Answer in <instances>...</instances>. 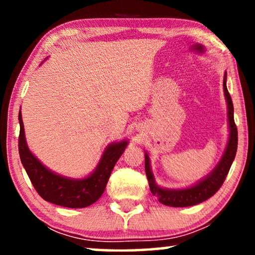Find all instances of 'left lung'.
<instances>
[{
  "label": "left lung",
  "mask_w": 255,
  "mask_h": 255,
  "mask_svg": "<svg viewBox=\"0 0 255 255\" xmlns=\"http://www.w3.org/2000/svg\"><path fill=\"white\" fill-rule=\"evenodd\" d=\"M224 74L223 80V89H224V96L226 104H228V124H229V139L226 142L225 149L223 152L217 165L211 170L208 175L202 177L196 183L184 188H165L156 183L151 168V159L148 153L145 151V172L147 176L149 189L151 193L158 197L160 203L168 205V207L183 208L196 205L202 202L207 201L208 198L217 193L219 188L222 187L226 175H228L233 160L236 158L237 146H238V131L235 124L233 118V103L230 96L228 87H226V76Z\"/></svg>",
  "instance_id": "1"
}]
</instances>
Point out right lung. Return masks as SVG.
<instances>
[{
	"label": "right lung",
	"mask_w": 255,
	"mask_h": 255,
	"mask_svg": "<svg viewBox=\"0 0 255 255\" xmlns=\"http://www.w3.org/2000/svg\"><path fill=\"white\" fill-rule=\"evenodd\" d=\"M19 139L18 151L20 161L41 198L50 203L66 208H86L99 200L115 165L128 145V139L111 142L104 148L95 169L81 179L64 176L48 168L30 151L26 144L22 113L18 114Z\"/></svg>",
	"instance_id": "right-lung-1"
}]
</instances>
